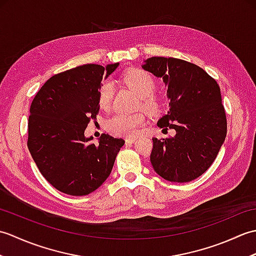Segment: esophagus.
I'll use <instances>...</instances> for the list:
<instances>
[{"mask_svg":"<svg viewBox=\"0 0 256 256\" xmlns=\"http://www.w3.org/2000/svg\"><path fill=\"white\" fill-rule=\"evenodd\" d=\"M125 142H126V144H133L135 142V138H126Z\"/></svg>","mask_w":256,"mask_h":256,"instance_id":"1","label":"esophagus"}]
</instances>
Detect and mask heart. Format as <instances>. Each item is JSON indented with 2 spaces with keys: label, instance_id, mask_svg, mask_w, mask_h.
Returning <instances> with one entry per match:
<instances>
[{
  "label": "heart",
  "instance_id": "heart-1",
  "mask_svg": "<svg viewBox=\"0 0 256 256\" xmlns=\"http://www.w3.org/2000/svg\"><path fill=\"white\" fill-rule=\"evenodd\" d=\"M122 81L130 89H132L140 99V106L150 114H158L162 110L164 102L154 94L156 81L150 72L143 69H131L122 76ZM114 94V86L111 81H103L98 94V102L102 110L111 106ZM145 118L142 113L122 114L118 113L106 121L108 131L118 136L133 138L138 134V128L143 126Z\"/></svg>",
  "mask_w": 256,
  "mask_h": 256
}]
</instances>
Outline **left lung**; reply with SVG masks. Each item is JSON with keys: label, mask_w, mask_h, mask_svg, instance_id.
<instances>
[{"label": "left lung", "mask_w": 256, "mask_h": 256, "mask_svg": "<svg viewBox=\"0 0 256 256\" xmlns=\"http://www.w3.org/2000/svg\"><path fill=\"white\" fill-rule=\"evenodd\" d=\"M168 86L170 110L157 125L176 135L153 138L150 162L168 182H188L208 170L226 136L220 86L202 68L182 59L152 57L142 66Z\"/></svg>", "instance_id": "8db88e82"}]
</instances>
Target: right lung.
<instances>
[{
  "instance_id": "right-lung-1",
  "label": "right lung",
  "mask_w": 256,
  "mask_h": 256,
  "mask_svg": "<svg viewBox=\"0 0 256 256\" xmlns=\"http://www.w3.org/2000/svg\"><path fill=\"white\" fill-rule=\"evenodd\" d=\"M118 66L88 64L54 74L32 99L27 146L42 175L59 192L89 194L111 174L125 140L102 134L94 144L84 130L99 113L103 74L106 78Z\"/></svg>"
}]
</instances>
